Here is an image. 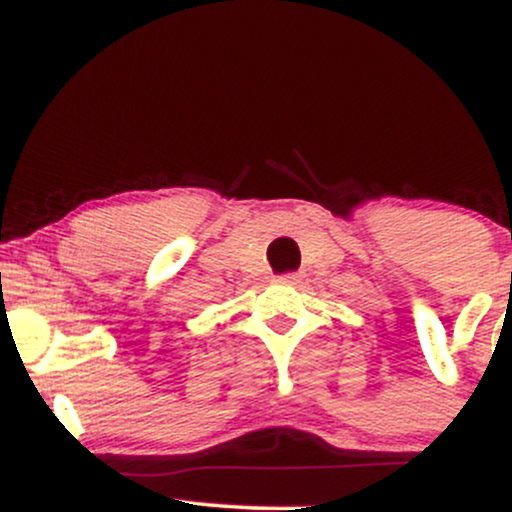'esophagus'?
Returning <instances> with one entry per match:
<instances>
[{
    "label": "esophagus",
    "mask_w": 512,
    "mask_h": 512,
    "mask_svg": "<svg viewBox=\"0 0 512 512\" xmlns=\"http://www.w3.org/2000/svg\"><path fill=\"white\" fill-rule=\"evenodd\" d=\"M298 279V274H281V276H276V281H281V284H293V281Z\"/></svg>",
    "instance_id": "obj_1"
}]
</instances>
